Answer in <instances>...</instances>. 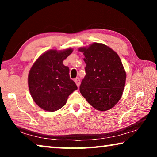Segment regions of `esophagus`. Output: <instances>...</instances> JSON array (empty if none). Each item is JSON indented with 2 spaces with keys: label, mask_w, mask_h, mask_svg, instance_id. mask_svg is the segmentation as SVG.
<instances>
[{
  "label": "esophagus",
  "mask_w": 157,
  "mask_h": 157,
  "mask_svg": "<svg viewBox=\"0 0 157 157\" xmlns=\"http://www.w3.org/2000/svg\"><path fill=\"white\" fill-rule=\"evenodd\" d=\"M74 81H75V84H77V86H78V87H79V84H80V79H79V78H75V79H74Z\"/></svg>",
  "instance_id": "34e87169"
}]
</instances>
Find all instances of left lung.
<instances>
[{"instance_id": "8db88e82", "label": "left lung", "mask_w": 157, "mask_h": 157, "mask_svg": "<svg viewBox=\"0 0 157 157\" xmlns=\"http://www.w3.org/2000/svg\"><path fill=\"white\" fill-rule=\"evenodd\" d=\"M79 50L86 63L79 91L95 109H110L121 99L125 84L126 73L120 57L102 44L94 43Z\"/></svg>"}]
</instances>
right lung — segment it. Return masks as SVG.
<instances>
[{
    "mask_svg": "<svg viewBox=\"0 0 157 157\" xmlns=\"http://www.w3.org/2000/svg\"><path fill=\"white\" fill-rule=\"evenodd\" d=\"M72 52L71 48L50 50L32 66L28 75L29 90L34 102L44 110L59 109L65 105L69 95L78 89L69 76V68L63 64Z\"/></svg>",
    "mask_w": 157,
    "mask_h": 157,
    "instance_id": "obj_1",
    "label": "right lung"
}]
</instances>
